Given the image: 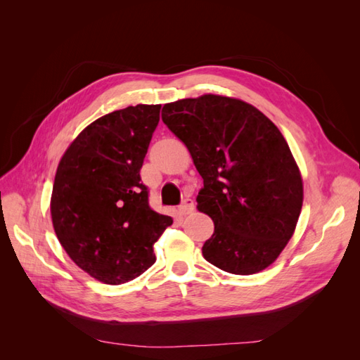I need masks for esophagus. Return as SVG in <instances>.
<instances>
[{"label": "esophagus", "mask_w": 360, "mask_h": 360, "mask_svg": "<svg viewBox=\"0 0 360 360\" xmlns=\"http://www.w3.org/2000/svg\"><path fill=\"white\" fill-rule=\"evenodd\" d=\"M193 209H195L193 201H192L191 198H184L183 202H181V205L179 207V214H180V216H186V214L192 213Z\"/></svg>", "instance_id": "34e87169"}]
</instances>
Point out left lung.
I'll return each mask as SVG.
<instances>
[{
    "label": "left lung",
    "instance_id": "obj_1",
    "mask_svg": "<svg viewBox=\"0 0 360 360\" xmlns=\"http://www.w3.org/2000/svg\"><path fill=\"white\" fill-rule=\"evenodd\" d=\"M162 120L204 180L197 207L214 224L204 258L234 275L269 267L296 230L303 202L300 172L279 129L255 106L216 94L167 103Z\"/></svg>",
    "mask_w": 360,
    "mask_h": 360
}]
</instances>
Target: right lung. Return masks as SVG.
<instances>
[{
    "label": "right lung",
    "mask_w": 360,
    "mask_h": 360,
    "mask_svg": "<svg viewBox=\"0 0 360 360\" xmlns=\"http://www.w3.org/2000/svg\"><path fill=\"white\" fill-rule=\"evenodd\" d=\"M159 112L160 105H136L97 118L58 163L53 230L75 264L105 284H124L155 264L153 245L172 224L148 205L139 176Z\"/></svg>",
    "instance_id": "right-lung-1"
}]
</instances>
